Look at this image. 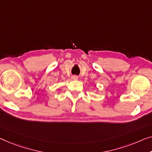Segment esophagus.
Instances as JSON below:
<instances>
[{
	"label": "esophagus",
	"mask_w": 152,
	"mask_h": 152,
	"mask_svg": "<svg viewBox=\"0 0 152 152\" xmlns=\"http://www.w3.org/2000/svg\"><path fill=\"white\" fill-rule=\"evenodd\" d=\"M72 78L73 79V80H77V79H78V76H73L72 77Z\"/></svg>",
	"instance_id": "1"
}]
</instances>
